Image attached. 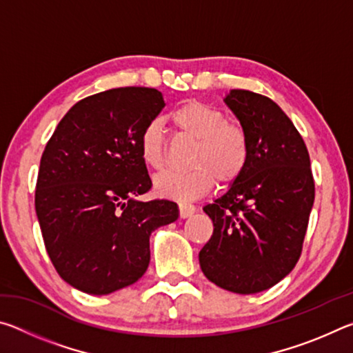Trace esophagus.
<instances>
[{"instance_id": "obj_1", "label": "esophagus", "mask_w": 353, "mask_h": 353, "mask_svg": "<svg viewBox=\"0 0 353 353\" xmlns=\"http://www.w3.org/2000/svg\"><path fill=\"white\" fill-rule=\"evenodd\" d=\"M196 212V207L193 204H188V202H181L179 204V213H181V218H190L191 214Z\"/></svg>"}]
</instances>
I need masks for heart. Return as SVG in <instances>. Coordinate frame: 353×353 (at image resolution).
Returning <instances> with one entry per match:
<instances>
[{
    "label": "heart",
    "instance_id": "b5f03b06",
    "mask_svg": "<svg viewBox=\"0 0 353 353\" xmlns=\"http://www.w3.org/2000/svg\"><path fill=\"white\" fill-rule=\"evenodd\" d=\"M179 132L196 140L187 171H166L154 179L155 193L162 198L191 201L219 183H232L243 174L249 162L246 130L227 121L225 113L204 101L190 99L170 113ZM166 137L159 121L148 123L139 137L143 163L152 170L165 165Z\"/></svg>",
    "mask_w": 353,
    "mask_h": 353
}]
</instances>
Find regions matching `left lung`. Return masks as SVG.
Segmentation results:
<instances>
[{
	"label": "left lung",
	"instance_id": "8db88e82",
	"mask_svg": "<svg viewBox=\"0 0 353 353\" xmlns=\"http://www.w3.org/2000/svg\"><path fill=\"white\" fill-rule=\"evenodd\" d=\"M224 103L246 130L249 162L227 193L204 207L213 235L201 249L199 265L219 288L255 294L296 266L314 182L305 143L272 99L230 90Z\"/></svg>",
	"mask_w": 353,
	"mask_h": 353
}]
</instances>
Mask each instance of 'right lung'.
<instances>
[{
	"instance_id": "right-lung-1",
	"label": "right lung",
	"mask_w": 353,
	"mask_h": 353,
	"mask_svg": "<svg viewBox=\"0 0 353 353\" xmlns=\"http://www.w3.org/2000/svg\"><path fill=\"white\" fill-rule=\"evenodd\" d=\"M165 107L146 87L112 88L67 112L41 154L35 212L65 282L104 296L146 272L149 236L179 218L176 202L140 201L152 187L139 137Z\"/></svg>"
}]
</instances>
